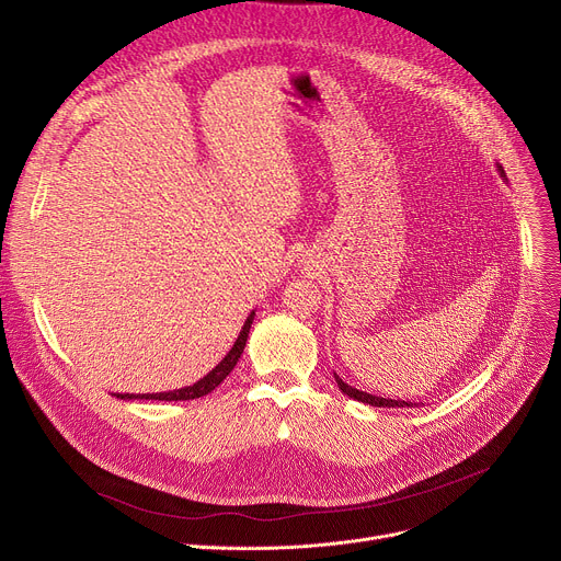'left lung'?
I'll list each match as a JSON object with an SVG mask.
<instances>
[{"label": "left lung", "mask_w": 561, "mask_h": 561, "mask_svg": "<svg viewBox=\"0 0 561 561\" xmlns=\"http://www.w3.org/2000/svg\"><path fill=\"white\" fill-rule=\"evenodd\" d=\"M497 172H500V176H503V180H507V174H505V170H503V165L497 163ZM334 379H336V385H339V389L345 393V396H350V398H355V400H359V402H364V404H370V407H416V402H404V400H389V398H379V396H373V393H366V391H359V389H352L350 385H345V381L334 373Z\"/></svg>", "instance_id": "8db88e82"}]
</instances>
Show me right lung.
Returning a JSON list of instances; mask_svg holds the SVG:
<instances>
[{"mask_svg": "<svg viewBox=\"0 0 561 561\" xmlns=\"http://www.w3.org/2000/svg\"><path fill=\"white\" fill-rule=\"evenodd\" d=\"M252 320H254V311L248 316L245 325L239 334V339L233 341L231 350L225 355V359L214 368L206 373L202 379H197L193 387H184V389H174V391H163V393H113L115 398L121 400H165V402H176V400H195V398H202L206 393H211L220 381L233 370V366L239 364L243 350H245V343H248V334H250V328H252Z\"/></svg>", "mask_w": 561, "mask_h": 561, "instance_id": "1", "label": "right lung"}]
</instances>
